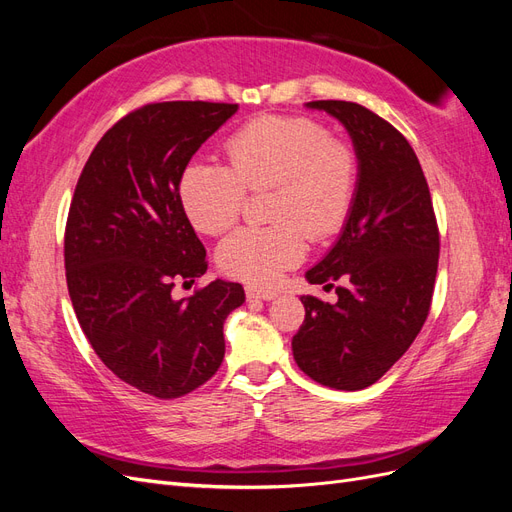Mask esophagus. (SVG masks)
Wrapping results in <instances>:
<instances>
[{"mask_svg":"<svg viewBox=\"0 0 512 512\" xmlns=\"http://www.w3.org/2000/svg\"><path fill=\"white\" fill-rule=\"evenodd\" d=\"M245 294H247V299H250V301H273V299L277 297V292H275V290L254 288V286L247 288V290H245Z\"/></svg>","mask_w":512,"mask_h":512,"instance_id":"34e87169","label":"esophagus"}]
</instances>
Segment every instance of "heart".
<instances>
[{"mask_svg": "<svg viewBox=\"0 0 512 512\" xmlns=\"http://www.w3.org/2000/svg\"><path fill=\"white\" fill-rule=\"evenodd\" d=\"M228 164L194 160L183 168L179 200L188 220L207 235H222L237 222L245 188L277 185L267 228L232 232L218 250L220 269L235 280L269 286L299 265L307 235L327 239L339 232L359 188V158L333 141L309 117H256L226 143Z\"/></svg>", "mask_w": 512, "mask_h": 512, "instance_id": "1", "label": "heart"}]
</instances>
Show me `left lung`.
I'll return each mask as SVG.
<instances>
[{
    "label": "left lung",
    "mask_w": 512,
    "mask_h": 512,
    "mask_svg": "<svg viewBox=\"0 0 512 512\" xmlns=\"http://www.w3.org/2000/svg\"><path fill=\"white\" fill-rule=\"evenodd\" d=\"M335 117L359 158V188L337 241L309 284L342 280L337 301L303 294L305 320L292 337L301 371L337 391L378 382L404 354L429 314L440 235L423 168L389 121L344 100L307 102Z\"/></svg>",
    "instance_id": "left-lung-1"
}]
</instances>
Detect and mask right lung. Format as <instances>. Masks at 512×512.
Instances as JSON below:
<instances>
[{
	"label": "right lung",
	"mask_w": 512,
	"mask_h": 512,
	"mask_svg": "<svg viewBox=\"0 0 512 512\" xmlns=\"http://www.w3.org/2000/svg\"><path fill=\"white\" fill-rule=\"evenodd\" d=\"M239 104H147L108 130L76 183L66 224V280L100 361L134 389L188 395L224 359V322L241 284L215 280L188 299L207 252L179 200L183 168Z\"/></svg>",
	"instance_id": "obj_1"
}]
</instances>
